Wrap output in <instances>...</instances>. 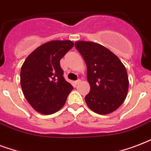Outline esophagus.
I'll return each instance as SVG.
<instances>
[{
    "instance_id": "obj_1",
    "label": "esophagus",
    "mask_w": 151,
    "mask_h": 151,
    "mask_svg": "<svg viewBox=\"0 0 151 151\" xmlns=\"http://www.w3.org/2000/svg\"><path fill=\"white\" fill-rule=\"evenodd\" d=\"M81 81L80 79H78V80H77V81H74V84H75V85H78V84H80Z\"/></svg>"
}]
</instances>
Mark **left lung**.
Listing matches in <instances>:
<instances>
[{
  "mask_svg": "<svg viewBox=\"0 0 151 151\" xmlns=\"http://www.w3.org/2000/svg\"><path fill=\"white\" fill-rule=\"evenodd\" d=\"M75 47L87 66L90 92L85 99L88 106L99 114L114 112L128 94L125 66L116 55L99 44L80 41L75 42Z\"/></svg>",
  "mask_w": 151,
  "mask_h": 151,
  "instance_id": "obj_1",
  "label": "left lung"
}]
</instances>
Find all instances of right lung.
<instances>
[{"label":"right lung","instance_id":"1","mask_svg":"<svg viewBox=\"0 0 151 151\" xmlns=\"http://www.w3.org/2000/svg\"><path fill=\"white\" fill-rule=\"evenodd\" d=\"M71 41H51L27 56L20 84L28 103L41 114H52L64 106L73 86L64 79L59 61L73 47Z\"/></svg>","mask_w":151,"mask_h":151}]
</instances>
